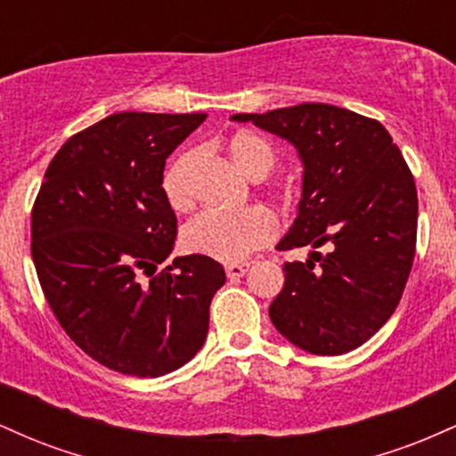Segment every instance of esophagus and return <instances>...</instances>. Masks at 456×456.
Listing matches in <instances>:
<instances>
[{
	"mask_svg": "<svg viewBox=\"0 0 456 456\" xmlns=\"http://www.w3.org/2000/svg\"><path fill=\"white\" fill-rule=\"evenodd\" d=\"M248 268L250 264H229L224 265V274H227L229 281H233V279H240V276H244L246 272H248Z\"/></svg>",
	"mask_w": 456,
	"mask_h": 456,
	"instance_id": "34e87169",
	"label": "esophagus"
}]
</instances>
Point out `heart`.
I'll use <instances>...</instances> for the list:
<instances>
[{
	"instance_id": "1",
	"label": "heart",
	"mask_w": 456,
	"mask_h": 456,
	"mask_svg": "<svg viewBox=\"0 0 456 456\" xmlns=\"http://www.w3.org/2000/svg\"><path fill=\"white\" fill-rule=\"evenodd\" d=\"M229 159L244 175L253 180H264L274 171L279 162V150L265 134L255 130H240L227 141ZM191 154L180 156L171 162L162 177V191L167 201L174 208L191 206V188H188V165ZM276 195L289 197L287 184L274 186ZM279 233V224L265 208H246V210H221L208 208L197 214L184 227V246L191 253L203 255L223 264H240L248 259L255 250L268 246Z\"/></svg>"
}]
</instances>
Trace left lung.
<instances>
[{
    "instance_id": "8db88e82",
    "label": "left lung",
    "mask_w": 456,
    "mask_h": 456,
    "mask_svg": "<svg viewBox=\"0 0 456 456\" xmlns=\"http://www.w3.org/2000/svg\"><path fill=\"white\" fill-rule=\"evenodd\" d=\"M294 143L305 165L297 218L281 250H313L287 261L270 319L287 341L338 355L388 322L416 255L418 192L401 150L378 119L323 102L238 113Z\"/></svg>"
}]
</instances>
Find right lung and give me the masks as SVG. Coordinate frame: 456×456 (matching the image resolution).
Wrapping results in <instances>:
<instances>
[{"instance_id":"add662e5","label":"right lung","mask_w":456,"mask_h":456,"mask_svg":"<svg viewBox=\"0 0 456 456\" xmlns=\"http://www.w3.org/2000/svg\"><path fill=\"white\" fill-rule=\"evenodd\" d=\"M206 118L109 115L61 145L31 208V259L51 311L118 373H171L206 341L223 265L188 255L159 272L177 238L165 162Z\"/></svg>"}]
</instances>
